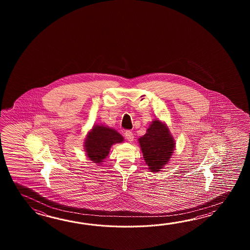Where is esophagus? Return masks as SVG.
<instances>
[{
    "instance_id": "obj_1",
    "label": "esophagus",
    "mask_w": 250,
    "mask_h": 250,
    "mask_svg": "<svg viewBox=\"0 0 250 250\" xmlns=\"http://www.w3.org/2000/svg\"><path fill=\"white\" fill-rule=\"evenodd\" d=\"M124 136H125V138H126L127 141H129V142H131V141H133V139H134V135H133V133L130 130H127L125 134H124Z\"/></svg>"
}]
</instances>
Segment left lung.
I'll return each mask as SVG.
<instances>
[{"label":"left lung","mask_w":250,"mask_h":250,"mask_svg":"<svg viewBox=\"0 0 250 250\" xmlns=\"http://www.w3.org/2000/svg\"><path fill=\"white\" fill-rule=\"evenodd\" d=\"M138 141L149 170L154 172L161 170L168 163L175 144L169 128L158 120L151 123L146 133Z\"/></svg>","instance_id":"1"}]
</instances>
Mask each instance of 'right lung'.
<instances>
[{
	"label": "right lung",
	"mask_w": 250,
	"mask_h": 250,
	"mask_svg": "<svg viewBox=\"0 0 250 250\" xmlns=\"http://www.w3.org/2000/svg\"><path fill=\"white\" fill-rule=\"evenodd\" d=\"M123 141V136L116 130L96 125L85 138V152L93 163L100 164L106 158L112 145L122 143Z\"/></svg>",
	"instance_id": "add662e5"
}]
</instances>
